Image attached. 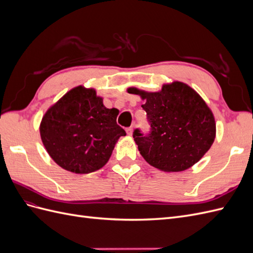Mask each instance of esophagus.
<instances>
[{"label": "esophagus", "mask_w": 253, "mask_h": 253, "mask_svg": "<svg viewBox=\"0 0 253 253\" xmlns=\"http://www.w3.org/2000/svg\"><path fill=\"white\" fill-rule=\"evenodd\" d=\"M126 133H127V135L132 136V135H133V127H132V126H131V127H127V128H126Z\"/></svg>", "instance_id": "1"}]
</instances>
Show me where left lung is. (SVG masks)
Listing matches in <instances>:
<instances>
[{
    "label": "left lung",
    "instance_id": "1",
    "mask_svg": "<svg viewBox=\"0 0 253 253\" xmlns=\"http://www.w3.org/2000/svg\"><path fill=\"white\" fill-rule=\"evenodd\" d=\"M145 103L151 133L134 131V140L149 165L165 172H180L200 162L215 139L213 113L204 99L188 84L174 81L159 91L128 87Z\"/></svg>",
    "mask_w": 253,
    "mask_h": 253
}]
</instances>
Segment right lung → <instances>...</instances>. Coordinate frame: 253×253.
<instances>
[{"instance_id": "right-lung-1", "label": "right lung", "mask_w": 253, "mask_h": 253, "mask_svg": "<svg viewBox=\"0 0 253 253\" xmlns=\"http://www.w3.org/2000/svg\"><path fill=\"white\" fill-rule=\"evenodd\" d=\"M116 119L117 110L106 109L95 88L79 85L44 114L41 139L62 169L76 174L91 173L106 165L115 144L126 135Z\"/></svg>"}]
</instances>
